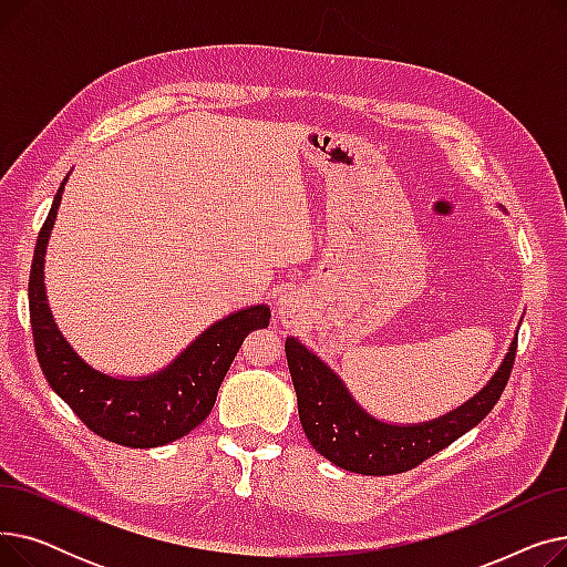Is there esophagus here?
<instances>
[{
    "instance_id": "obj_1",
    "label": "esophagus",
    "mask_w": 567,
    "mask_h": 567,
    "mask_svg": "<svg viewBox=\"0 0 567 567\" xmlns=\"http://www.w3.org/2000/svg\"><path fill=\"white\" fill-rule=\"evenodd\" d=\"M276 312L285 326H293L303 319V299L296 289H282L276 301Z\"/></svg>"
}]
</instances>
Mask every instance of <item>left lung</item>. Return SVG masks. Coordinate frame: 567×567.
I'll return each instance as SVG.
<instances>
[{
  "label": "left lung",
  "mask_w": 567,
  "mask_h": 567,
  "mask_svg": "<svg viewBox=\"0 0 567 567\" xmlns=\"http://www.w3.org/2000/svg\"><path fill=\"white\" fill-rule=\"evenodd\" d=\"M517 333L498 370L471 400L425 423H389L365 411L342 377L299 338L285 340L299 419L312 449L331 464L361 475H391L419 466L478 425L508 383Z\"/></svg>",
  "instance_id": "left-lung-1"
}]
</instances>
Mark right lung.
Wrapping results in <instances>:
<instances>
[{"mask_svg": "<svg viewBox=\"0 0 567 567\" xmlns=\"http://www.w3.org/2000/svg\"><path fill=\"white\" fill-rule=\"evenodd\" d=\"M66 182L69 176L39 231L29 274V319L39 365L50 389L94 434L128 449H158L186 436L212 413L236 351L248 333L266 329L271 308L259 303L223 317L154 374L114 377L89 365L54 323L43 278L45 250Z\"/></svg>", "mask_w": 567, "mask_h": 567, "instance_id": "right-lung-1", "label": "right lung"}]
</instances>
